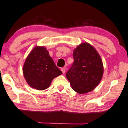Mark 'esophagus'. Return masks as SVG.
Wrapping results in <instances>:
<instances>
[{"instance_id": "esophagus-1", "label": "esophagus", "mask_w": 128, "mask_h": 128, "mask_svg": "<svg viewBox=\"0 0 128 128\" xmlns=\"http://www.w3.org/2000/svg\"><path fill=\"white\" fill-rule=\"evenodd\" d=\"M61 70L62 73H64L65 72H66V69H65L64 68H61Z\"/></svg>"}]
</instances>
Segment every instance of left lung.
I'll return each mask as SVG.
<instances>
[{"instance_id":"8db88e82","label":"left lung","mask_w":128,"mask_h":128,"mask_svg":"<svg viewBox=\"0 0 128 128\" xmlns=\"http://www.w3.org/2000/svg\"><path fill=\"white\" fill-rule=\"evenodd\" d=\"M73 62L66 73L71 87L80 94L94 89L101 81L103 62L94 47L88 43L79 45L73 51Z\"/></svg>"}]
</instances>
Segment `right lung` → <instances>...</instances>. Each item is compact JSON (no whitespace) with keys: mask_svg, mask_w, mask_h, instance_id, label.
<instances>
[{"mask_svg":"<svg viewBox=\"0 0 128 128\" xmlns=\"http://www.w3.org/2000/svg\"><path fill=\"white\" fill-rule=\"evenodd\" d=\"M23 73L32 88L38 90L48 88L52 80L62 74L44 47H36L25 60Z\"/></svg>","mask_w":128,"mask_h":128,"instance_id":"right-lung-1","label":"right lung"}]
</instances>
